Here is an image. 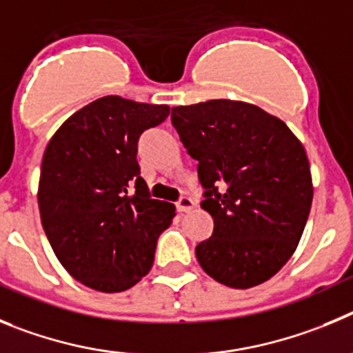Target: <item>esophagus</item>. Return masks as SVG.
Returning a JSON list of instances; mask_svg holds the SVG:
<instances>
[{
    "mask_svg": "<svg viewBox=\"0 0 353 353\" xmlns=\"http://www.w3.org/2000/svg\"><path fill=\"white\" fill-rule=\"evenodd\" d=\"M193 205H195V202H193L190 196H181L179 200H177V204H176V209L179 212H188L192 211Z\"/></svg>",
    "mask_w": 353,
    "mask_h": 353,
    "instance_id": "1",
    "label": "esophagus"
}]
</instances>
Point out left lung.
<instances>
[{"instance_id": "left-lung-1", "label": "left lung", "mask_w": 353, "mask_h": 353, "mask_svg": "<svg viewBox=\"0 0 353 353\" xmlns=\"http://www.w3.org/2000/svg\"><path fill=\"white\" fill-rule=\"evenodd\" d=\"M172 125L204 188L212 236L196 244L218 283L252 288L283 268L299 244L313 200L310 161L276 116L234 100L172 109Z\"/></svg>"}]
</instances>
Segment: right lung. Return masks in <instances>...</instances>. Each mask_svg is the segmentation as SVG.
Wrapping results in <instances>:
<instances>
[{
	"mask_svg": "<svg viewBox=\"0 0 353 353\" xmlns=\"http://www.w3.org/2000/svg\"><path fill=\"white\" fill-rule=\"evenodd\" d=\"M169 105L103 97L70 116L47 144L38 183L43 230L63 268L85 287L123 292L153 268L176 208L151 199L137 144Z\"/></svg>",
	"mask_w": 353,
	"mask_h": 353,
	"instance_id": "obj_1",
	"label": "right lung"
}]
</instances>
